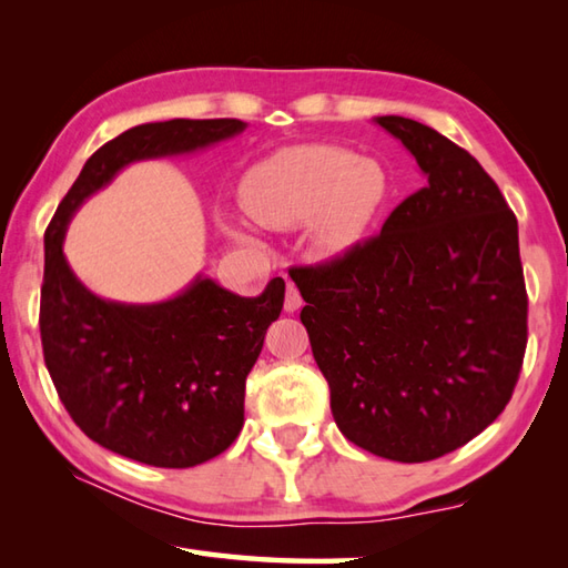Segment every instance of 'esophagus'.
I'll return each mask as SVG.
<instances>
[{
  "mask_svg": "<svg viewBox=\"0 0 568 568\" xmlns=\"http://www.w3.org/2000/svg\"><path fill=\"white\" fill-rule=\"evenodd\" d=\"M303 307V297H300V291L293 285L287 283V291H285V312H297Z\"/></svg>",
  "mask_w": 568,
  "mask_h": 568,
  "instance_id": "34e87169",
  "label": "esophagus"
}]
</instances>
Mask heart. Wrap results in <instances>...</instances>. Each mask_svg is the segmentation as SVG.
I'll use <instances>...</instances> for the list:
<instances>
[{"label":"heart","instance_id":"heart-1","mask_svg":"<svg viewBox=\"0 0 568 568\" xmlns=\"http://www.w3.org/2000/svg\"><path fill=\"white\" fill-rule=\"evenodd\" d=\"M385 168L358 153L312 143L277 151L241 180V207L268 229H295L310 222V239L324 256H336L368 234L390 197ZM224 229L244 239L241 226Z\"/></svg>","mask_w":568,"mask_h":568}]
</instances>
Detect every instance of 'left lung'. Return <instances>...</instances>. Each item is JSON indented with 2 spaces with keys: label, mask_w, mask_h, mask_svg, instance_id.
<instances>
[{
  "label": "left lung",
  "mask_w": 568,
  "mask_h": 568,
  "mask_svg": "<svg viewBox=\"0 0 568 568\" xmlns=\"http://www.w3.org/2000/svg\"><path fill=\"white\" fill-rule=\"evenodd\" d=\"M376 124L427 185L378 236L291 277L336 427L371 454L419 464L474 439L510 403L527 291L517 220L474 155L415 119Z\"/></svg>",
  "instance_id": "left-lung-1"
}]
</instances>
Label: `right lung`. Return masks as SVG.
<instances>
[{"mask_svg": "<svg viewBox=\"0 0 568 568\" xmlns=\"http://www.w3.org/2000/svg\"><path fill=\"white\" fill-rule=\"evenodd\" d=\"M246 129L239 119L141 124L94 151L45 229L41 344L60 403L104 449L161 468H190L244 427L246 376L281 317L285 281L258 297L197 275L173 300L124 305L84 287L63 256L70 216L124 165L192 153Z\"/></svg>", "mask_w": 568, "mask_h": 568, "instance_id": "obj_1", "label": "right lung"}]
</instances>
